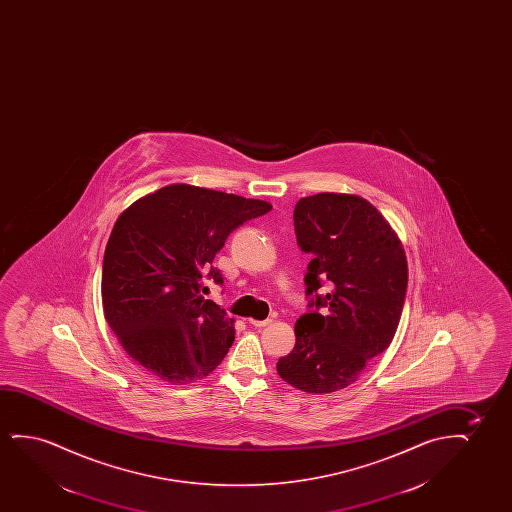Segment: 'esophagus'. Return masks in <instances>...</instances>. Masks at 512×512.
<instances>
[{"label":"esophagus","instance_id":"1","mask_svg":"<svg viewBox=\"0 0 512 512\" xmlns=\"http://www.w3.org/2000/svg\"><path fill=\"white\" fill-rule=\"evenodd\" d=\"M248 323H252L253 327H257V329H260V327H266V325H269L271 323V320L267 318V320H253V318H250L248 320Z\"/></svg>","mask_w":512,"mask_h":512}]
</instances>
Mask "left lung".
<instances>
[{"instance_id": "obj_1", "label": "left lung", "mask_w": 512, "mask_h": 512, "mask_svg": "<svg viewBox=\"0 0 512 512\" xmlns=\"http://www.w3.org/2000/svg\"><path fill=\"white\" fill-rule=\"evenodd\" d=\"M311 311L295 323V346L280 358L283 381L306 393L343 390L390 346L407 288L406 252L385 217L364 197L322 192L295 204ZM325 286L327 295H318Z\"/></svg>"}]
</instances>
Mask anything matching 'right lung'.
I'll use <instances>...</instances> for the list:
<instances>
[{"label":"right lung","instance_id":"1","mask_svg":"<svg viewBox=\"0 0 512 512\" xmlns=\"http://www.w3.org/2000/svg\"><path fill=\"white\" fill-rule=\"evenodd\" d=\"M271 204L173 183L120 213L103 260V311L120 346L162 381L189 385L217 369L234 343V320L201 295L224 283L211 262L225 239Z\"/></svg>","mask_w":512,"mask_h":512}]
</instances>
